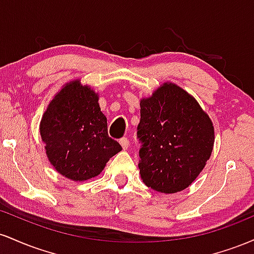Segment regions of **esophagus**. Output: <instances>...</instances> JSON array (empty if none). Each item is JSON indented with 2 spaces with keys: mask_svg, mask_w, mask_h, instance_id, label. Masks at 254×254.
Here are the masks:
<instances>
[{
  "mask_svg": "<svg viewBox=\"0 0 254 254\" xmlns=\"http://www.w3.org/2000/svg\"><path fill=\"white\" fill-rule=\"evenodd\" d=\"M119 143H121L122 148H123L124 150H125V149H127V148H129V139H127V137H123V138L119 139Z\"/></svg>",
  "mask_w": 254,
  "mask_h": 254,
  "instance_id": "1",
  "label": "esophagus"
}]
</instances>
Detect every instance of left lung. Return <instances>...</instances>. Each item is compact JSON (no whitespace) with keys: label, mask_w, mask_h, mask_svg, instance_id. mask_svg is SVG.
Masks as SVG:
<instances>
[{"label":"left lung","mask_w":254,"mask_h":254,"mask_svg":"<svg viewBox=\"0 0 254 254\" xmlns=\"http://www.w3.org/2000/svg\"><path fill=\"white\" fill-rule=\"evenodd\" d=\"M139 105L137 138L142 180L162 193L183 191L211 155L210 118L189 93L173 83H165Z\"/></svg>","instance_id":"8db88e82"}]
</instances>
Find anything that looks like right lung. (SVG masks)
<instances>
[{
  "instance_id": "1",
  "label": "right lung",
  "mask_w": 254,
  "mask_h": 254,
  "mask_svg": "<svg viewBox=\"0 0 254 254\" xmlns=\"http://www.w3.org/2000/svg\"><path fill=\"white\" fill-rule=\"evenodd\" d=\"M98 95L78 81L68 83L44 113L40 135L49 160L64 177L83 182L97 177L122 150L107 133Z\"/></svg>"
}]
</instances>
